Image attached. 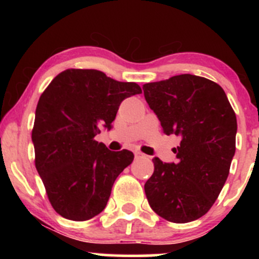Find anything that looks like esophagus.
<instances>
[{"mask_svg":"<svg viewBox=\"0 0 259 259\" xmlns=\"http://www.w3.org/2000/svg\"><path fill=\"white\" fill-rule=\"evenodd\" d=\"M134 154H135V158H136V159H139V158H144V157H145V154L140 152V151H136V152L134 153Z\"/></svg>","mask_w":259,"mask_h":259,"instance_id":"esophagus-1","label":"esophagus"}]
</instances>
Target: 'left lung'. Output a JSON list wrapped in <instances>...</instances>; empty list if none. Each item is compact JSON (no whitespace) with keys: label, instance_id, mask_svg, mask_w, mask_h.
Instances as JSON below:
<instances>
[{"label":"left lung","instance_id":"1","mask_svg":"<svg viewBox=\"0 0 259 259\" xmlns=\"http://www.w3.org/2000/svg\"><path fill=\"white\" fill-rule=\"evenodd\" d=\"M146 102L167 135L180 136L177 162L152 159L145 194L154 212L171 223L204 215L228 179L235 154L236 115L221 85L181 74L142 86Z\"/></svg>","mask_w":259,"mask_h":259}]
</instances>
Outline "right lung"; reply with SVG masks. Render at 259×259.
Instances as JSON below:
<instances>
[{"mask_svg":"<svg viewBox=\"0 0 259 259\" xmlns=\"http://www.w3.org/2000/svg\"><path fill=\"white\" fill-rule=\"evenodd\" d=\"M141 92L136 82L100 70L67 69L41 94L31 133L35 167L59 215L84 222L105 209L134 154L108 150L95 136L101 127L111 130L121 101Z\"/></svg>","mask_w":259,"mask_h":259,"instance_id":"right-lung-1","label":"right lung"}]
</instances>
